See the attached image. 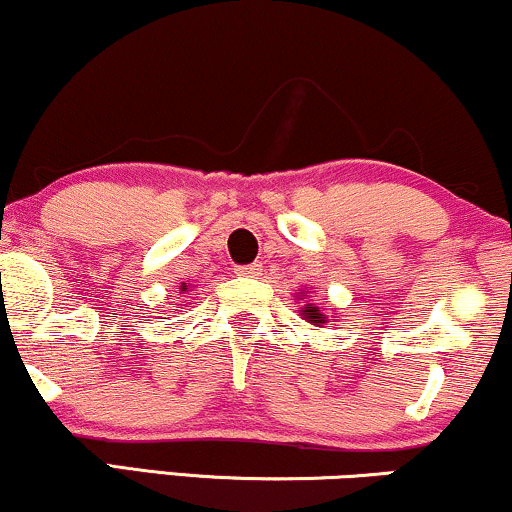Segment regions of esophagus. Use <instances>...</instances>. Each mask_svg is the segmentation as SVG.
I'll return each instance as SVG.
<instances>
[{
	"label": "esophagus",
	"mask_w": 512,
	"mask_h": 512,
	"mask_svg": "<svg viewBox=\"0 0 512 512\" xmlns=\"http://www.w3.org/2000/svg\"><path fill=\"white\" fill-rule=\"evenodd\" d=\"M258 273H261V263H251V266L237 268V275H242V277H256Z\"/></svg>",
	"instance_id": "esophagus-1"
}]
</instances>
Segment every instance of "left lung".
Wrapping results in <instances>:
<instances>
[{"instance_id": "left-lung-1", "label": "left lung", "mask_w": 512, "mask_h": 512, "mask_svg": "<svg viewBox=\"0 0 512 512\" xmlns=\"http://www.w3.org/2000/svg\"><path fill=\"white\" fill-rule=\"evenodd\" d=\"M296 299H299V301L306 299L304 306L299 308V315L306 320V323H311L313 327H325V323H334V320H337V315H334L332 320L327 318V315L323 313V308L315 306L313 301L308 299V292H304V289H299V292H296Z\"/></svg>"}]
</instances>
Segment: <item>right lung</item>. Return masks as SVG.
I'll use <instances>...</instances> for the list:
<instances>
[{
    "instance_id": "right-lung-1",
    "label": "right lung",
    "mask_w": 512,
    "mask_h": 512,
    "mask_svg": "<svg viewBox=\"0 0 512 512\" xmlns=\"http://www.w3.org/2000/svg\"><path fill=\"white\" fill-rule=\"evenodd\" d=\"M180 289H182V294H185V292H189V287H187V282H182V287H180Z\"/></svg>"
}]
</instances>
